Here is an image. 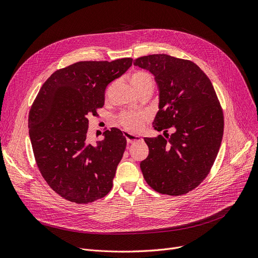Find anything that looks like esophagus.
Listing matches in <instances>:
<instances>
[{"mask_svg":"<svg viewBox=\"0 0 258 258\" xmlns=\"http://www.w3.org/2000/svg\"><path fill=\"white\" fill-rule=\"evenodd\" d=\"M125 138L127 143H136V142H140L143 139L140 136H137V135H133V134H126Z\"/></svg>","mask_w":258,"mask_h":258,"instance_id":"esophagus-1","label":"esophagus"}]
</instances>
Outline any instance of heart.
Masks as SVG:
<instances>
[{"instance_id": "obj_1", "label": "heart", "mask_w": 258, "mask_h": 258, "mask_svg": "<svg viewBox=\"0 0 258 258\" xmlns=\"http://www.w3.org/2000/svg\"><path fill=\"white\" fill-rule=\"evenodd\" d=\"M131 81L133 87L135 89H137L138 87H141L145 84H153V77L150 73H147L145 71H138L133 74ZM147 118V113L142 111H125L119 115L118 120L119 123L126 131L131 133H138L143 130Z\"/></svg>"}]
</instances>
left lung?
<instances>
[{
  "label": "left lung",
  "instance_id": "1",
  "mask_svg": "<svg viewBox=\"0 0 258 258\" xmlns=\"http://www.w3.org/2000/svg\"><path fill=\"white\" fill-rule=\"evenodd\" d=\"M135 66L150 71L159 89V111L153 122L162 135L144 138L150 154L140 163L154 190L181 196L192 190L209 173L224 133V115L208 76L195 62L167 54L137 58Z\"/></svg>",
  "mask_w": 258,
  "mask_h": 258
}]
</instances>
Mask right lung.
<instances>
[{
	"instance_id": "add662e5",
	"label": "right lung",
	"mask_w": 258,
	"mask_h": 258,
	"mask_svg": "<svg viewBox=\"0 0 258 258\" xmlns=\"http://www.w3.org/2000/svg\"><path fill=\"white\" fill-rule=\"evenodd\" d=\"M130 57L113 61H78L54 72L30 108L28 127L37 167L61 198L88 204L111 191L126 147L116 127L104 139L88 142L89 117L104 104L107 85L132 66Z\"/></svg>"
}]
</instances>
